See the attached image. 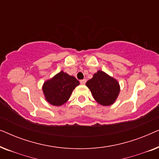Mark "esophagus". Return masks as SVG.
Here are the masks:
<instances>
[{"label": "esophagus", "mask_w": 159, "mask_h": 159, "mask_svg": "<svg viewBox=\"0 0 159 159\" xmlns=\"http://www.w3.org/2000/svg\"><path fill=\"white\" fill-rule=\"evenodd\" d=\"M80 84H85L86 83V80H80Z\"/></svg>", "instance_id": "34e87169"}]
</instances>
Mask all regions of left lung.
I'll return each mask as SVG.
<instances>
[{"mask_svg": "<svg viewBox=\"0 0 159 159\" xmlns=\"http://www.w3.org/2000/svg\"><path fill=\"white\" fill-rule=\"evenodd\" d=\"M86 85L95 101L103 106L114 103L120 91L118 82L102 71L95 73L92 79L87 82Z\"/></svg>", "mask_w": 159, "mask_h": 159, "instance_id": "left-lung-1", "label": "left lung"}]
</instances>
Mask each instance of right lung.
I'll return each mask as SVG.
<instances>
[{
	"instance_id": "obj_1",
	"label": "right lung",
	"mask_w": 159,
	"mask_h": 159,
	"mask_svg": "<svg viewBox=\"0 0 159 159\" xmlns=\"http://www.w3.org/2000/svg\"><path fill=\"white\" fill-rule=\"evenodd\" d=\"M80 84L75 77L61 71L43 84L46 101L53 106H61L68 101L74 89Z\"/></svg>"
}]
</instances>
